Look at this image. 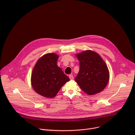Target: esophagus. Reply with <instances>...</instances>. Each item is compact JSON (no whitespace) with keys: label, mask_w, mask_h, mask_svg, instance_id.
Segmentation results:
<instances>
[{"label":"esophagus","mask_w":135,"mask_h":135,"mask_svg":"<svg viewBox=\"0 0 135 135\" xmlns=\"http://www.w3.org/2000/svg\"><path fill=\"white\" fill-rule=\"evenodd\" d=\"M69 79H70V80H73V79H74L73 75H72V74H70V75H69Z\"/></svg>","instance_id":"obj_1"}]
</instances>
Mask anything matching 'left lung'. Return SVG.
<instances>
[{
    "instance_id": "8db88e82",
    "label": "left lung",
    "mask_w": 135,
    "mask_h": 135,
    "mask_svg": "<svg viewBox=\"0 0 135 135\" xmlns=\"http://www.w3.org/2000/svg\"><path fill=\"white\" fill-rule=\"evenodd\" d=\"M80 69L75 81L89 95L101 92L107 86L109 74L107 66L97 53L86 50L77 54Z\"/></svg>"
}]
</instances>
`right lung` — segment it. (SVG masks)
I'll list each match as a JSON object with an SVG mask.
<instances>
[{"label":"right lung","mask_w":135,"mask_h":135,"mask_svg":"<svg viewBox=\"0 0 135 135\" xmlns=\"http://www.w3.org/2000/svg\"><path fill=\"white\" fill-rule=\"evenodd\" d=\"M58 58V55L54 53L47 54L38 60L33 70L32 85L36 93L44 97H55L63 85L69 80L57 65Z\"/></svg>","instance_id":"add662e5"}]
</instances>
